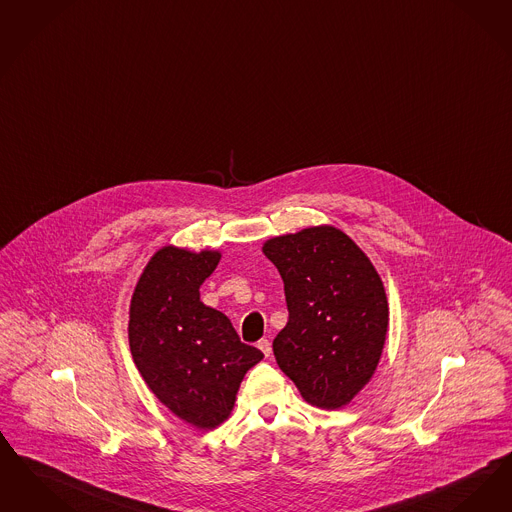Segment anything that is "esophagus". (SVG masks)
<instances>
[{
    "instance_id": "esophagus-1",
    "label": "esophagus",
    "mask_w": 512,
    "mask_h": 512,
    "mask_svg": "<svg viewBox=\"0 0 512 512\" xmlns=\"http://www.w3.org/2000/svg\"><path fill=\"white\" fill-rule=\"evenodd\" d=\"M257 347L261 348V352L265 354L266 358L272 354V345H270L268 339H261V341L257 343Z\"/></svg>"
}]
</instances>
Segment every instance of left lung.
Here are the masks:
<instances>
[{
    "label": "left lung",
    "mask_w": 512,
    "mask_h": 512,
    "mask_svg": "<svg viewBox=\"0 0 512 512\" xmlns=\"http://www.w3.org/2000/svg\"><path fill=\"white\" fill-rule=\"evenodd\" d=\"M263 253L278 268L289 320L272 350L310 406L341 409L381 360L389 303L368 255L331 225L270 238Z\"/></svg>",
    "instance_id": "obj_1"
}]
</instances>
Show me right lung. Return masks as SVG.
<instances>
[{
	"mask_svg": "<svg viewBox=\"0 0 512 512\" xmlns=\"http://www.w3.org/2000/svg\"><path fill=\"white\" fill-rule=\"evenodd\" d=\"M219 261L215 249L164 246L144 266L129 305V348L144 383L202 430L228 419L247 369L263 360L223 312L200 301V286Z\"/></svg>",
	"mask_w": 512,
	"mask_h": 512,
	"instance_id": "right-lung-1",
	"label": "right lung"
}]
</instances>
